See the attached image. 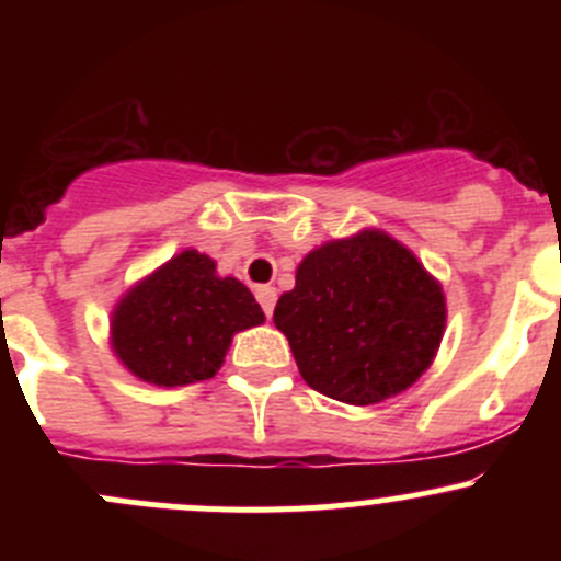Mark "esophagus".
I'll list each match as a JSON object with an SVG mask.
<instances>
[{
  "label": "esophagus",
  "mask_w": 561,
  "mask_h": 561,
  "mask_svg": "<svg viewBox=\"0 0 561 561\" xmlns=\"http://www.w3.org/2000/svg\"><path fill=\"white\" fill-rule=\"evenodd\" d=\"M254 296H257V301H260V307H263L265 317L274 314V307H276V287L260 285L257 290H254Z\"/></svg>",
  "instance_id": "34e87169"
}]
</instances>
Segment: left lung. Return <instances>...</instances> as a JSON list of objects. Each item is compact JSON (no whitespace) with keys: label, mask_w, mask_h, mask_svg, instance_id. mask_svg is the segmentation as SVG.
<instances>
[{"label":"left lung","mask_w":561,"mask_h":561,"mask_svg":"<svg viewBox=\"0 0 561 561\" xmlns=\"http://www.w3.org/2000/svg\"><path fill=\"white\" fill-rule=\"evenodd\" d=\"M443 285L382 230L312 249L276 301L309 388L366 407L401 393L432 366L445 333Z\"/></svg>","instance_id":"obj_1"}]
</instances>
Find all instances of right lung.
I'll use <instances>...</instances> for the list:
<instances>
[{
  "instance_id": "1",
  "label": "right lung",
  "mask_w": 561,
  "mask_h": 561,
  "mask_svg": "<svg viewBox=\"0 0 561 561\" xmlns=\"http://www.w3.org/2000/svg\"><path fill=\"white\" fill-rule=\"evenodd\" d=\"M249 287L219 276L208 254L184 249L124 293L111 317V347L151 386H192L222 366L233 333L260 325Z\"/></svg>"
}]
</instances>
